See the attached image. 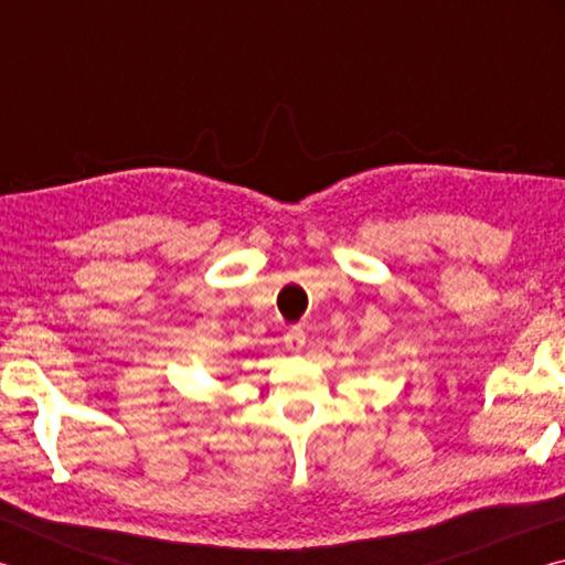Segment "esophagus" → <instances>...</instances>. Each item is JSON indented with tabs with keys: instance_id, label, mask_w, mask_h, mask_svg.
Here are the masks:
<instances>
[{
	"instance_id": "esophagus-1",
	"label": "esophagus",
	"mask_w": 565,
	"mask_h": 565,
	"mask_svg": "<svg viewBox=\"0 0 565 565\" xmlns=\"http://www.w3.org/2000/svg\"><path fill=\"white\" fill-rule=\"evenodd\" d=\"M284 343L289 351H301L306 347V333L301 329H294L284 337Z\"/></svg>"
}]
</instances>
